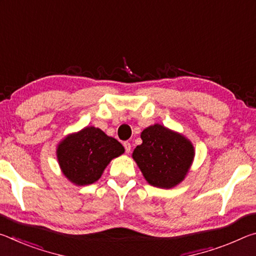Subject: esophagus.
I'll list each match as a JSON object with an SVG mask.
<instances>
[{
	"label": "esophagus",
	"instance_id": "1",
	"mask_svg": "<svg viewBox=\"0 0 256 256\" xmlns=\"http://www.w3.org/2000/svg\"><path fill=\"white\" fill-rule=\"evenodd\" d=\"M123 146H124V148H125V151H126V154L131 152V144H130V142H128V141L124 142Z\"/></svg>",
	"mask_w": 256,
	"mask_h": 256
}]
</instances>
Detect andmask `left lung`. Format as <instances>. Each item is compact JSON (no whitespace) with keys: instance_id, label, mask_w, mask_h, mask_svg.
Here are the masks:
<instances>
[{"instance_id":"8db88e82","label":"left lung","mask_w":256,"mask_h":256,"mask_svg":"<svg viewBox=\"0 0 256 256\" xmlns=\"http://www.w3.org/2000/svg\"><path fill=\"white\" fill-rule=\"evenodd\" d=\"M142 144L132 158L150 185L172 188L184 180L193 164L196 150L188 138L162 124L141 132Z\"/></svg>"}]
</instances>
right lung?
<instances>
[{
  "mask_svg": "<svg viewBox=\"0 0 256 256\" xmlns=\"http://www.w3.org/2000/svg\"><path fill=\"white\" fill-rule=\"evenodd\" d=\"M124 151L116 138L100 128L86 126L60 141L56 157L63 175L74 185L84 186L100 178L108 164Z\"/></svg>",
  "mask_w": 256,
  "mask_h": 256,
  "instance_id": "1",
  "label": "right lung"
}]
</instances>
